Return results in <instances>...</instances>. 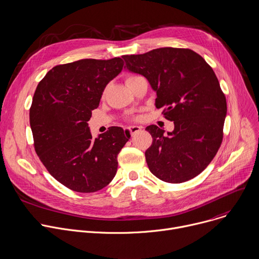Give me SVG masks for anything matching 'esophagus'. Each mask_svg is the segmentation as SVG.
Returning <instances> with one entry per match:
<instances>
[{
	"mask_svg": "<svg viewBox=\"0 0 259 259\" xmlns=\"http://www.w3.org/2000/svg\"><path fill=\"white\" fill-rule=\"evenodd\" d=\"M141 131H142V127L138 126V125H131L128 127V132H130L131 135H135V134H137V133H139Z\"/></svg>",
	"mask_w": 259,
	"mask_h": 259,
	"instance_id": "1",
	"label": "esophagus"
}]
</instances>
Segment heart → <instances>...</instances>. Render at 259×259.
I'll list each match as a JSON object with an SVG mask.
<instances>
[{"label": "heart", "instance_id": "obj_1", "mask_svg": "<svg viewBox=\"0 0 259 259\" xmlns=\"http://www.w3.org/2000/svg\"><path fill=\"white\" fill-rule=\"evenodd\" d=\"M136 76H137V75H128V76H127V77H126V78H125V82H126V81H128V80H130V79H132V78H134V77H136Z\"/></svg>", "mask_w": 259, "mask_h": 259}]
</instances>
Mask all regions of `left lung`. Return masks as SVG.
Segmentation results:
<instances>
[{"label":"left lung","instance_id":"left-lung-1","mask_svg":"<svg viewBox=\"0 0 259 259\" xmlns=\"http://www.w3.org/2000/svg\"><path fill=\"white\" fill-rule=\"evenodd\" d=\"M126 68L144 75L156 92V108L175 130L164 136L157 125L146 131L152 145L145 152L150 171L179 184L201 174L217 155L224 138L227 100L219 79L199 54L190 49L159 48L124 55Z\"/></svg>","mask_w":259,"mask_h":259}]
</instances>
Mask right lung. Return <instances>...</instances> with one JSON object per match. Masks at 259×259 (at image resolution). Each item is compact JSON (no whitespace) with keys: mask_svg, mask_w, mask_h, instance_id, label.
<instances>
[{"mask_svg":"<svg viewBox=\"0 0 259 259\" xmlns=\"http://www.w3.org/2000/svg\"><path fill=\"white\" fill-rule=\"evenodd\" d=\"M123 65L119 57L60 64L36 87L29 109L34 150L50 175L72 191L97 192L116 175L130 134L111 126L94 139L88 121Z\"/></svg>","mask_w":259,"mask_h":259,"instance_id":"1","label":"right lung"}]
</instances>
